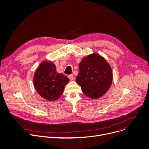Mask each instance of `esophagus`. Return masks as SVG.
<instances>
[{
	"label": "esophagus",
	"instance_id": "1",
	"mask_svg": "<svg viewBox=\"0 0 149 149\" xmlns=\"http://www.w3.org/2000/svg\"><path fill=\"white\" fill-rule=\"evenodd\" d=\"M69 79H70V80H73L74 79V76H73V74H70V75L69 76Z\"/></svg>",
	"mask_w": 149,
	"mask_h": 149
}]
</instances>
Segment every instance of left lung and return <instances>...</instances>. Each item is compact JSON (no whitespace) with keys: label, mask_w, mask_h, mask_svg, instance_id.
<instances>
[{"label":"left lung","mask_w":149,"mask_h":149,"mask_svg":"<svg viewBox=\"0 0 149 149\" xmlns=\"http://www.w3.org/2000/svg\"><path fill=\"white\" fill-rule=\"evenodd\" d=\"M112 80L111 67L102 56L93 53L82 59L76 81L86 96L101 97L109 89Z\"/></svg>","instance_id":"obj_1"}]
</instances>
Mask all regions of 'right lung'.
<instances>
[{
  "label": "right lung",
  "mask_w": 149,
  "mask_h": 149,
  "mask_svg": "<svg viewBox=\"0 0 149 149\" xmlns=\"http://www.w3.org/2000/svg\"><path fill=\"white\" fill-rule=\"evenodd\" d=\"M69 78L57 72L56 66L50 61H43L36 69L34 87L38 94L49 101L57 100L63 94Z\"/></svg>",
  "instance_id": "1"
}]
</instances>
